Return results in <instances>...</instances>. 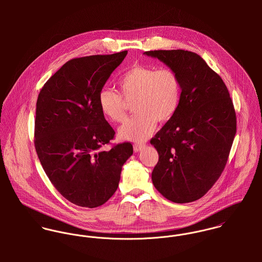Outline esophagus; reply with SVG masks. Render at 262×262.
Returning <instances> with one entry per match:
<instances>
[{"mask_svg": "<svg viewBox=\"0 0 262 262\" xmlns=\"http://www.w3.org/2000/svg\"><path fill=\"white\" fill-rule=\"evenodd\" d=\"M143 147H144V144H140V143L134 144V146H133V148H134V151H135V152L140 151V150L142 149Z\"/></svg>", "mask_w": 262, "mask_h": 262, "instance_id": "34e87169", "label": "esophagus"}]
</instances>
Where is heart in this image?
I'll use <instances>...</instances> for the list:
<instances>
[{"label": "heart", "instance_id": "obj_1", "mask_svg": "<svg viewBox=\"0 0 262 262\" xmlns=\"http://www.w3.org/2000/svg\"><path fill=\"white\" fill-rule=\"evenodd\" d=\"M118 86L122 96L116 91L103 89L99 94V106L109 120L121 123L126 118L123 99L134 100L133 110L136 114L118 132L124 140L144 141L155 130L157 121L163 123L170 120L181 104L182 81L171 69L135 66L121 75Z\"/></svg>", "mask_w": 262, "mask_h": 262}]
</instances>
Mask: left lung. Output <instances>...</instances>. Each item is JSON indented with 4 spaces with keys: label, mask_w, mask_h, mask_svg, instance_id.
<instances>
[{
    "label": "left lung",
    "mask_w": 262,
    "mask_h": 262,
    "mask_svg": "<svg viewBox=\"0 0 262 262\" xmlns=\"http://www.w3.org/2000/svg\"><path fill=\"white\" fill-rule=\"evenodd\" d=\"M144 54L173 70L183 88L178 111L150 140L159 155L152 183L173 203L196 201L227 163L236 134L232 100L221 76L196 53L177 49Z\"/></svg>",
    "instance_id": "8db88e82"
}]
</instances>
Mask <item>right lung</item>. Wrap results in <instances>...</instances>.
Listing matches in <instances>:
<instances>
[{
    "label": "right lung",
    "mask_w": 262,
    "mask_h": 262,
    "mask_svg": "<svg viewBox=\"0 0 262 262\" xmlns=\"http://www.w3.org/2000/svg\"><path fill=\"white\" fill-rule=\"evenodd\" d=\"M127 50L74 58L38 95L34 144L54 187L71 203L96 208L117 190L130 142L103 149L115 135L99 106V94Z\"/></svg>",
    "instance_id": "right-lung-1"
}]
</instances>
